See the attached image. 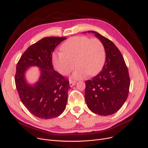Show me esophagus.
<instances>
[{"label":"esophagus","instance_id":"esophagus-1","mask_svg":"<svg viewBox=\"0 0 148 148\" xmlns=\"http://www.w3.org/2000/svg\"><path fill=\"white\" fill-rule=\"evenodd\" d=\"M76 84V82L74 80H69V86L71 87H73V86Z\"/></svg>","mask_w":148,"mask_h":148}]
</instances>
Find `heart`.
Wrapping results in <instances>:
<instances>
[{
    "instance_id": "b5f03b06",
    "label": "heart",
    "mask_w": 148,
    "mask_h": 148,
    "mask_svg": "<svg viewBox=\"0 0 148 148\" xmlns=\"http://www.w3.org/2000/svg\"><path fill=\"white\" fill-rule=\"evenodd\" d=\"M60 49L61 52L53 54V65L59 73L67 75L74 68L75 62L77 68L72 75L74 79H84L88 74L94 75L104 65L105 48L98 38L73 36L62 44Z\"/></svg>"
}]
</instances>
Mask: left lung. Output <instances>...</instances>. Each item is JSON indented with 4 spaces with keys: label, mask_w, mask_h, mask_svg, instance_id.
Instances as JSON below:
<instances>
[{
    "label": "left lung",
    "mask_w": 148,
    "mask_h": 148,
    "mask_svg": "<svg viewBox=\"0 0 148 148\" xmlns=\"http://www.w3.org/2000/svg\"><path fill=\"white\" fill-rule=\"evenodd\" d=\"M88 32L94 34L103 42L106 55L101 72L85 82V101L94 113L113 114L120 109L128 95L130 79L128 68L122 54L112 41L95 31Z\"/></svg>",
    "instance_id": "8db88e82"
}]
</instances>
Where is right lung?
I'll use <instances>...</instances> for the list:
<instances>
[{
    "instance_id": "right-lung-1",
    "label": "right lung",
    "mask_w": 148,
    "mask_h": 148,
    "mask_svg": "<svg viewBox=\"0 0 148 148\" xmlns=\"http://www.w3.org/2000/svg\"><path fill=\"white\" fill-rule=\"evenodd\" d=\"M65 37L44 38L31 45L23 53L16 66L15 82L21 101L36 117L56 118L65 109L69 89L68 80L53 69L52 53ZM31 66L40 68L41 75L33 86L25 80L24 74Z\"/></svg>"
}]
</instances>
